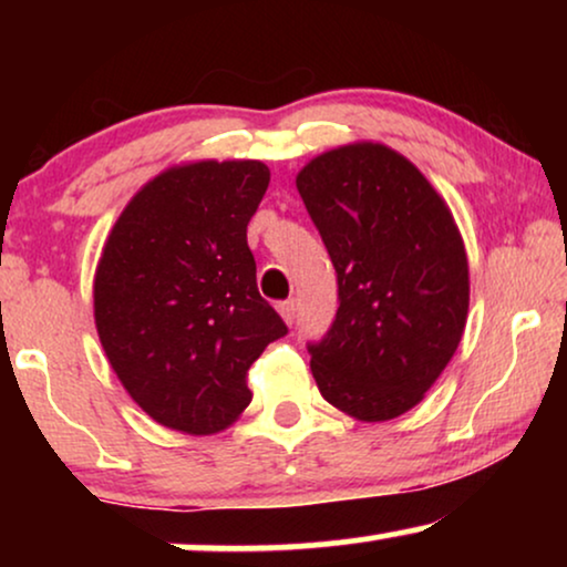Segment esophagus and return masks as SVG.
Returning <instances> with one entry per match:
<instances>
[{
  "instance_id": "esophagus-1",
  "label": "esophagus",
  "mask_w": 567,
  "mask_h": 567,
  "mask_svg": "<svg viewBox=\"0 0 567 567\" xmlns=\"http://www.w3.org/2000/svg\"><path fill=\"white\" fill-rule=\"evenodd\" d=\"M276 309H278V315L284 317V322H286V324H291L293 320H297V301H293V299L278 301Z\"/></svg>"
}]
</instances>
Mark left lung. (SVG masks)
I'll return each mask as SVG.
<instances>
[{
	"label": "left lung",
	"mask_w": 567,
	"mask_h": 567,
	"mask_svg": "<svg viewBox=\"0 0 567 567\" xmlns=\"http://www.w3.org/2000/svg\"><path fill=\"white\" fill-rule=\"evenodd\" d=\"M338 274V315L312 353L320 394L361 423L413 410L460 346L470 262L452 208L392 146L353 142L299 169Z\"/></svg>",
	"instance_id": "obj_1"
}]
</instances>
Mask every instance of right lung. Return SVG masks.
<instances>
[{"instance_id": "obj_1", "label": "right lung", "mask_w": 567, "mask_h": 567, "mask_svg": "<svg viewBox=\"0 0 567 567\" xmlns=\"http://www.w3.org/2000/svg\"><path fill=\"white\" fill-rule=\"evenodd\" d=\"M268 183L258 159L181 162L136 190L103 245L100 343L131 400L169 431L229 429L252 400L247 371L286 336L247 247Z\"/></svg>"}]
</instances>
